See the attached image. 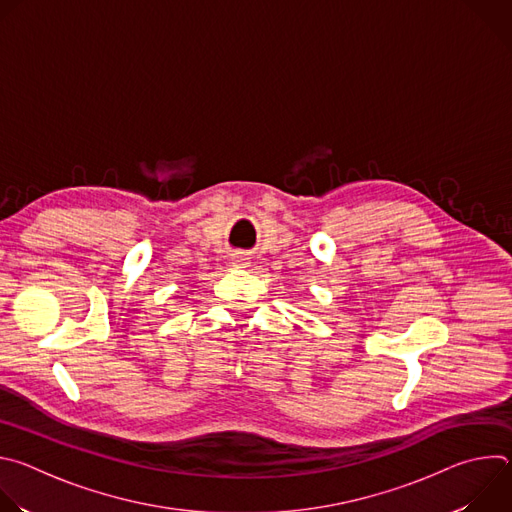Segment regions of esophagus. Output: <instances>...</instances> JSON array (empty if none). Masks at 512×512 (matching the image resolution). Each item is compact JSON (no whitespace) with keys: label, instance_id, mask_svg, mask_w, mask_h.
I'll return each mask as SVG.
<instances>
[{"label":"esophagus","instance_id":"34e87169","mask_svg":"<svg viewBox=\"0 0 512 512\" xmlns=\"http://www.w3.org/2000/svg\"><path fill=\"white\" fill-rule=\"evenodd\" d=\"M231 263H233V267H247L249 265V257L243 251H235L231 255Z\"/></svg>","mask_w":512,"mask_h":512}]
</instances>
